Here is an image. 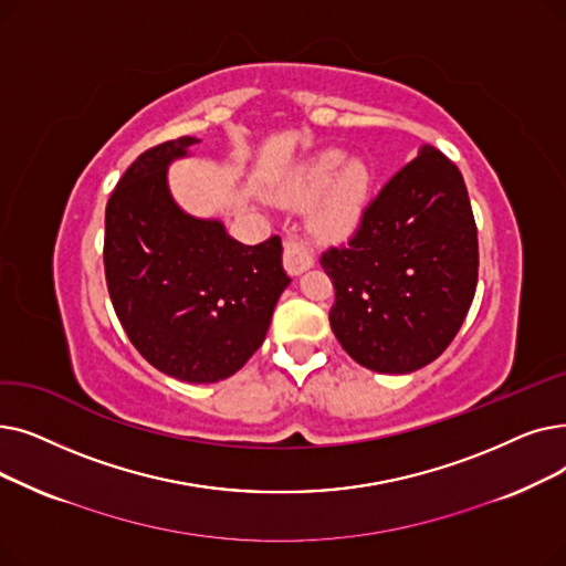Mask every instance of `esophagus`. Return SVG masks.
Here are the masks:
<instances>
[{"mask_svg":"<svg viewBox=\"0 0 566 566\" xmlns=\"http://www.w3.org/2000/svg\"><path fill=\"white\" fill-rule=\"evenodd\" d=\"M283 264L287 269L290 276H300L315 264L311 249L306 247V241L290 237L285 239V251H283Z\"/></svg>","mask_w":566,"mask_h":566,"instance_id":"obj_1","label":"esophagus"}]
</instances>
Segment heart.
<instances>
[{
  "label": "heart",
  "mask_w": 566,
  "mask_h": 566,
  "mask_svg": "<svg viewBox=\"0 0 566 566\" xmlns=\"http://www.w3.org/2000/svg\"><path fill=\"white\" fill-rule=\"evenodd\" d=\"M370 193V170L361 158H345L340 149H325L308 158L276 188L281 205L313 202L311 228L319 239L340 241L355 234L364 221Z\"/></svg>",
  "instance_id": "1"
}]
</instances>
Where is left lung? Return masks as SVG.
Wrapping results in <instances>:
<instances>
[{"label":"left lung","mask_w":566,"mask_h":566,"mask_svg":"<svg viewBox=\"0 0 566 566\" xmlns=\"http://www.w3.org/2000/svg\"><path fill=\"white\" fill-rule=\"evenodd\" d=\"M319 264L336 287L332 329L357 364L402 375L436 361L476 290V226L461 170L423 145L368 205L353 241Z\"/></svg>","instance_id":"8db88e82"}]
</instances>
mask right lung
<instances>
[{
  "label": "right lung",
  "mask_w": 566,
  "mask_h": 566,
  "mask_svg": "<svg viewBox=\"0 0 566 566\" xmlns=\"http://www.w3.org/2000/svg\"><path fill=\"white\" fill-rule=\"evenodd\" d=\"M184 136L140 154L105 207V281L124 332L160 373L188 385L234 375L262 345L290 279L281 239H232L221 219L179 207L168 168Z\"/></svg>",
  "instance_id": "right-lung-1"
}]
</instances>
